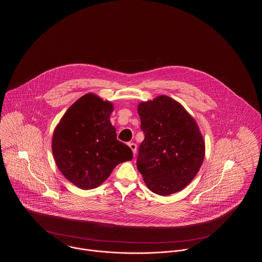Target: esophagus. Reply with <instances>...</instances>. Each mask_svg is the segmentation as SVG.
<instances>
[{
    "label": "esophagus",
    "instance_id": "obj_1",
    "mask_svg": "<svg viewBox=\"0 0 262 262\" xmlns=\"http://www.w3.org/2000/svg\"><path fill=\"white\" fill-rule=\"evenodd\" d=\"M128 146L130 147V149L133 150V152H134V154H136L137 153V144L136 143H128Z\"/></svg>",
    "mask_w": 262,
    "mask_h": 262
}]
</instances>
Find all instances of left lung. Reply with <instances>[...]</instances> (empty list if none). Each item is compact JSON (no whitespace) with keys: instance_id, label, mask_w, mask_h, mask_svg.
Returning <instances> with one entry per match:
<instances>
[{"instance_id":"1","label":"left lung","mask_w":262,"mask_h":262,"mask_svg":"<svg viewBox=\"0 0 262 262\" xmlns=\"http://www.w3.org/2000/svg\"><path fill=\"white\" fill-rule=\"evenodd\" d=\"M144 140L137 166L151 191L169 195L192 181L204 159L205 145L194 119L168 96L138 105Z\"/></svg>"}]
</instances>
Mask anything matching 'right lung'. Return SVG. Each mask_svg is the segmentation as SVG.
Wrapping results in <instances>:
<instances>
[{"mask_svg": "<svg viewBox=\"0 0 262 262\" xmlns=\"http://www.w3.org/2000/svg\"><path fill=\"white\" fill-rule=\"evenodd\" d=\"M113 105L91 93L75 102L62 116L52 140L59 170L82 189L100 186L133 151L117 139L110 122Z\"/></svg>", "mask_w": 262, "mask_h": 262, "instance_id": "right-lung-1", "label": "right lung"}]
</instances>
